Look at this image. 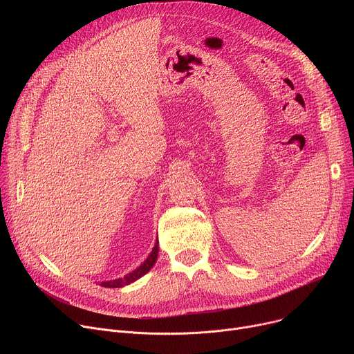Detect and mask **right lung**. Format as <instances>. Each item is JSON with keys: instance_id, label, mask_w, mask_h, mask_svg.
I'll use <instances>...</instances> for the list:
<instances>
[{"instance_id": "add662e5", "label": "right lung", "mask_w": 354, "mask_h": 354, "mask_svg": "<svg viewBox=\"0 0 354 354\" xmlns=\"http://www.w3.org/2000/svg\"><path fill=\"white\" fill-rule=\"evenodd\" d=\"M157 258H158V239L156 242V246H154L153 252H151L149 257L145 259V262L140 268H137L134 272L126 274L122 279H116V280H111V281H102L99 286L108 287V288H119V287H123L126 284H130V283L136 281L137 279H140L141 276H144L145 273H148L151 270V268H153L154 263L157 262Z\"/></svg>"}]
</instances>
